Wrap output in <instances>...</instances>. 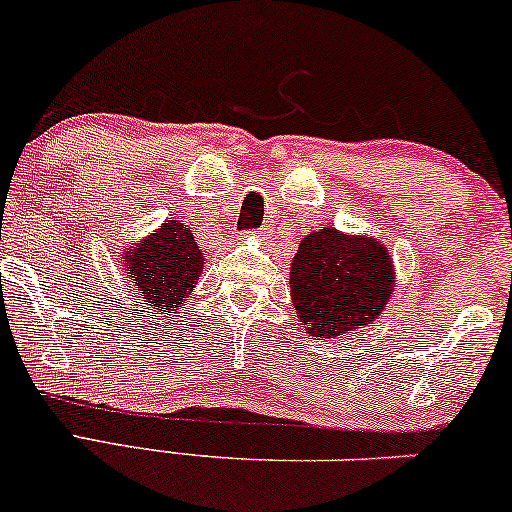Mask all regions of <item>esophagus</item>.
<instances>
[{
	"label": "esophagus",
	"instance_id": "esophagus-1",
	"mask_svg": "<svg viewBox=\"0 0 512 512\" xmlns=\"http://www.w3.org/2000/svg\"><path fill=\"white\" fill-rule=\"evenodd\" d=\"M247 237H251V240H263L265 232L263 230H256V232H251V235H247Z\"/></svg>",
	"mask_w": 512,
	"mask_h": 512
}]
</instances>
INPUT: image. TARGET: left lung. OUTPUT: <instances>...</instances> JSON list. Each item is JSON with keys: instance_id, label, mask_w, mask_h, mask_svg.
Returning <instances> with one entry per match:
<instances>
[{"instance_id": "1", "label": "left lung", "mask_w": 512, "mask_h": 512, "mask_svg": "<svg viewBox=\"0 0 512 512\" xmlns=\"http://www.w3.org/2000/svg\"><path fill=\"white\" fill-rule=\"evenodd\" d=\"M289 287L305 331L324 341L378 320L395 291V265L376 237L322 228L298 244Z\"/></svg>"}]
</instances>
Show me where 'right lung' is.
I'll list each match as a JSON object with an SVG mask.
<instances>
[{
    "instance_id": "right-lung-1",
    "label": "right lung",
    "mask_w": 512,
    "mask_h": 512,
    "mask_svg": "<svg viewBox=\"0 0 512 512\" xmlns=\"http://www.w3.org/2000/svg\"><path fill=\"white\" fill-rule=\"evenodd\" d=\"M122 258L126 277L155 317L181 310L204 272L202 249L183 221H164Z\"/></svg>"
}]
</instances>
